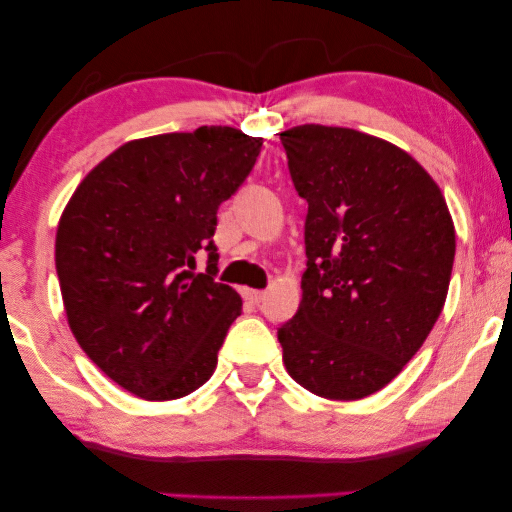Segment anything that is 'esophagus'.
<instances>
[{"label":"esophagus","instance_id":"esophagus-1","mask_svg":"<svg viewBox=\"0 0 512 512\" xmlns=\"http://www.w3.org/2000/svg\"><path fill=\"white\" fill-rule=\"evenodd\" d=\"M245 299H249L251 304L261 306L263 301H265V292H263V290H247V292H245Z\"/></svg>","mask_w":512,"mask_h":512}]
</instances>
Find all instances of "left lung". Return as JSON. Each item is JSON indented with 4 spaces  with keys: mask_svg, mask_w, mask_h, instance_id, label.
<instances>
[{
    "mask_svg": "<svg viewBox=\"0 0 512 512\" xmlns=\"http://www.w3.org/2000/svg\"><path fill=\"white\" fill-rule=\"evenodd\" d=\"M306 199V272L283 363L324 399H363L404 370L445 306L456 233L440 188L413 156L342 127L281 133Z\"/></svg>",
    "mask_w": 512,
    "mask_h": 512,
    "instance_id": "obj_1",
    "label": "left lung"
}]
</instances>
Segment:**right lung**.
Returning <instances> with one entry per match:
<instances>
[{"instance_id":"right-lung-1","label":"right lung","mask_w":512,"mask_h":512,"mask_svg":"<svg viewBox=\"0 0 512 512\" xmlns=\"http://www.w3.org/2000/svg\"><path fill=\"white\" fill-rule=\"evenodd\" d=\"M263 140L199 127L133 140L74 192L56 231L67 322L86 356L147 401L211 379L242 299L217 283V208L249 177ZM199 250L206 273L194 272Z\"/></svg>"}]
</instances>
